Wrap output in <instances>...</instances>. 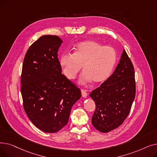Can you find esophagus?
I'll return each mask as SVG.
<instances>
[{"label":"esophagus","mask_w":157,"mask_h":157,"mask_svg":"<svg viewBox=\"0 0 157 157\" xmlns=\"http://www.w3.org/2000/svg\"><path fill=\"white\" fill-rule=\"evenodd\" d=\"M81 95H82V97H86L87 95H88V94L86 92V90H83V89H81Z\"/></svg>","instance_id":"1"}]
</instances>
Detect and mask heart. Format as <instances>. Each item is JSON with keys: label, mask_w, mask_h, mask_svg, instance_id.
I'll return each instance as SVG.
<instances>
[{"label": "heart", "mask_w": 157, "mask_h": 157, "mask_svg": "<svg viewBox=\"0 0 157 157\" xmlns=\"http://www.w3.org/2000/svg\"><path fill=\"white\" fill-rule=\"evenodd\" d=\"M117 53L111 46H103L93 40L78 43L72 53H63L59 62L65 76L70 79H75L83 66L79 83L86 85L92 81L101 83L111 74L117 63Z\"/></svg>", "instance_id": "b5f03b06"}]
</instances>
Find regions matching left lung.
Segmentation results:
<instances>
[{
  "label": "left lung",
  "instance_id": "left-lung-1",
  "mask_svg": "<svg viewBox=\"0 0 157 157\" xmlns=\"http://www.w3.org/2000/svg\"><path fill=\"white\" fill-rule=\"evenodd\" d=\"M135 95L134 66L123 49L113 74L90 94L96 105L92 118L94 127L107 133L120 126L128 117Z\"/></svg>",
  "mask_w": 157,
  "mask_h": 157
}]
</instances>
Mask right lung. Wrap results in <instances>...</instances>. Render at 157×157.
<instances>
[{
	"mask_svg": "<svg viewBox=\"0 0 157 157\" xmlns=\"http://www.w3.org/2000/svg\"><path fill=\"white\" fill-rule=\"evenodd\" d=\"M56 36L45 35L33 43L24 58L21 76L23 108L29 118L44 132L62 129L81 90L62 74L58 51L62 43Z\"/></svg>",
	"mask_w": 157,
	"mask_h": 157,
	"instance_id": "right-lung-1",
	"label": "right lung"
}]
</instances>
